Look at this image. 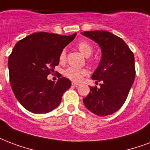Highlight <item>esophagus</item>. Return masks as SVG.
<instances>
[{
    "instance_id": "obj_1",
    "label": "esophagus",
    "mask_w": 150,
    "mask_h": 150,
    "mask_svg": "<svg viewBox=\"0 0 150 150\" xmlns=\"http://www.w3.org/2000/svg\"><path fill=\"white\" fill-rule=\"evenodd\" d=\"M72 86H74L75 87H78V86H79L80 84L78 83H72Z\"/></svg>"
}]
</instances>
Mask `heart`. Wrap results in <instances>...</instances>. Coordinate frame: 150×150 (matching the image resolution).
<instances>
[{
	"label": "heart",
	"instance_id": "1",
	"mask_svg": "<svg viewBox=\"0 0 150 150\" xmlns=\"http://www.w3.org/2000/svg\"><path fill=\"white\" fill-rule=\"evenodd\" d=\"M78 49L86 57H90L93 52V46L90 42L86 41H81L78 44ZM66 61V51L64 50H62L59 56V62L60 64H64ZM88 74L87 70L84 68H78L75 67H69L64 71V75L65 77L72 80V81H80Z\"/></svg>",
	"mask_w": 150,
	"mask_h": 150
}]
</instances>
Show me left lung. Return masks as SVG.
Segmentation results:
<instances>
[{
  "label": "left lung",
  "instance_id": "8db88e82",
  "mask_svg": "<svg viewBox=\"0 0 150 150\" xmlns=\"http://www.w3.org/2000/svg\"><path fill=\"white\" fill-rule=\"evenodd\" d=\"M86 37L96 42L102 57L92 79L100 87L91 86L83 103L95 115L105 116L123 106L135 78L134 56L122 38L105 30L84 31Z\"/></svg>",
  "mask_w": 150,
  "mask_h": 150
}]
</instances>
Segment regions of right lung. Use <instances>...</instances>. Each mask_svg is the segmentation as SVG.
Segmentation results:
<instances>
[{"instance_id":"obj_1","label":"right lung","mask_w":150,"mask_h":150,"mask_svg":"<svg viewBox=\"0 0 150 150\" xmlns=\"http://www.w3.org/2000/svg\"><path fill=\"white\" fill-rule=\"evenodd\" d=\"M75 36L76 33L65 36L38 32L16 44L8 57L9 80L16 98L27 110L42 114L60 105L71 83L65 77L52 82L47 76L59 64L60 52Z\"/></svg>"}]
</instances>
